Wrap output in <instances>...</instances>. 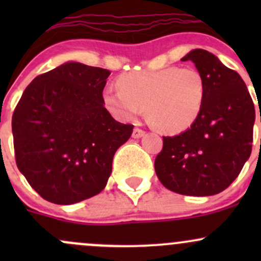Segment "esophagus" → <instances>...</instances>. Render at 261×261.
<instances>
[{
  "instance_id": "obj_1",
  "label": "esophagus",
  "mask_w": 261,
  "mask_h": 261,
  "mask_svg": "<svg viewBox=\"0 0 261 261\" xmlns=\"http://www.w3.org/2000/svg\"><path fill=\"white\" fill-rule=\"evenodd\" d=\"M144 135H145V131H144L143 128H139V127L134 128V131H133L134 139H140V138H143Z\"/></svg>"
}]
</instances>
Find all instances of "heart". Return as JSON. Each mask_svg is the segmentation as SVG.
<instances>
[{"instance_id":"b5f03b06","label":"heart","mask_w":261,"mask_h":261,"mask_svg":"<svg viewBox=\"0 0 261 261\" xmlns=\"http://www.w3.org/2000/svg\"><path fill=\"white\" fill-rule=\"evenodd\" d=\"M117 84L120 89H105L107 109L128 120L146 107L151 125L165 134L191 127L201 115L207 96L206 78L192 67L126 73Z\"/></svg>"}]
</instances>
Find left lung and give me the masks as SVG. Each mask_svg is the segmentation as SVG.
<instances>
[{"label": "left lung", "mask_w": 261, "mask_h": 261, "mask_svg": "<svg viewBox=\"0 0 261 261\" xmlns=\"http://www.w3.org/2000/svg\"><path fill=\"white\" fill-rule=\"evenodd\" d=\"M187 60L206 78V102L188 130L163 136L155 172L163 186L175 193L213 196L238 178L250 158L255 107L240 74L212 53L194 49L181 58Z\"/></svg>", "instance_id": "8db88e82"}]
</instances>
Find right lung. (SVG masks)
<instances>
[{"label": "right lung", "instance_id": "add662e5", "mask_svg": "<svg viewBox=\"0 0 261 261\" xmlns=\"http://www.w3.org/2000/svg\"><path fill=\"white\" fill-rule=\"evenodd\" d=\"M111 72L68 62L38 75L12 115L18 170L46 201L73 204L106 187L116 150L133 125L116 121L103 106Z\"/></svg>", "mask_w": 261, "mask_h": 261}]
</instances>
